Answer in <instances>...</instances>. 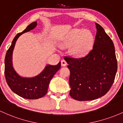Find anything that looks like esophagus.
I'll return each mask as SVG.
<instances>
[{
  "mask_svg": "<svg viewBox=\"0 0 123 123\" xmlns=\"http://www.w3.org/2000/svg\"><path fill=\"white\" fill-rule=\"evenodd\" d=\"M61 64H62V66H67V62L66 61V60H62L61 61Z\"/></svg>",
  "mask_w": 123,
  "mask_h": 123,
  "instance_id": "1",
  "label": "esophagus"
}]
</instances>
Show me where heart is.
<instances>
[{
  "label": "heart",
  "instance_id": "b5f03b06",
  "mask_svg": "<svg viewBox=\"0 0 123 123\" xmlns=\"http://www.w3.org/2000/svg\"><path fill=\"white\" fill-rule=\"evenodd\" d=\"M80 39L79 42L72 49V53L77 56H81L86 54L90 49L92 43L91 34L85 32L83 29H77L63 43L64 46H69Z\"/></svg>",
  "mask_w": 123,
  "mask_h": 123
}]
</instances>
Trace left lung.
I'll list each match as a JSON object with an SVG mask.
<instances>
[{"instance_id": "left-lung-1", "label": "left lung", "mask_w": 123, "mask_h": 123, "mask_svg": "<svg viewBox=\"0 0 123 123\" xmlns=\"http://www.w3.org/2000/svg\"><path fill=\"white\" fill-rule=\"evenodd\" d=\"M93 48L82 57L65 56L70 71V95L78 101L92 100L104 96L113 84L117 62L113 42L96 23Z\"/></svg>"}]
</instances>
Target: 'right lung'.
<instances>
[{"label": "right lung", "instance_id": "add662e5", "mask_svg": "<svg viewBox=\"0 0 123 123\" xmlns=\"http://www.w3.org/2000/svg\"><path fill=\"white\" fill-rule=\"evenodd\" d=\"M37 24V22H33L22 32L16 35L7 51L5 59V75L8 85L13 92L27 99H37L45 96L48 92L51 79L61 67L60 62L56 66L48 65L41 74L31 78L20 77L14 70L12 66V53L16 41L22 34L32 30Z\"/></svg>", "mask_w": 123, "mask_h": 123}]
</instances>
